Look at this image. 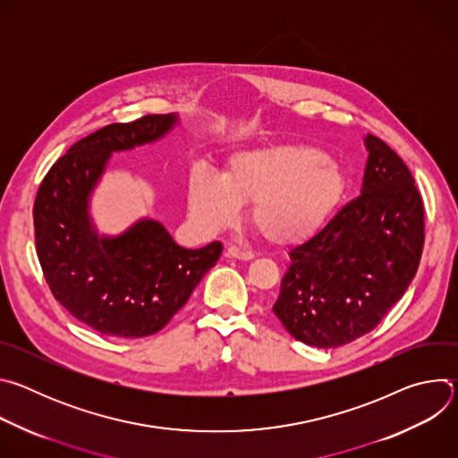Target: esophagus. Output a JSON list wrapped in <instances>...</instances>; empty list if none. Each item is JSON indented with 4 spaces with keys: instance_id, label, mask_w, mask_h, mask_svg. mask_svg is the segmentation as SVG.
<instances>
[{
    "instance_id": "1",
    "label": "esophagus",
    "mask_w": 458,
    "mask_h": 458,
    "mask_svg": "<svg viewBox=\"0 0 458 458\" xmlns=\"http://www.w3.org/2000/svg\"><path fill=\"white\" fill-rule=\"evenodd\" d=\"M226 255L228 257H233V259H239V260H250L253 259V253L248 251V250H241L237 246H228L226 248Z\"/></svg>"
}]
</instances>
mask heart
Returning a JSON list of instances; mask_svg holds the SVG:
<instances>
[{
    "label": "heart",
    "instance_id": "heart-1",
    "mask_svg": "<svg viewBox=\"0 0 458 458\" xmlns=\"http://www.w3.org/2000/svg\"><path fill=\"white\" fill-rule=\"evenodd\" d=\"M348 190L343 166L306 145H274L232 156L223 177L198 168L188 184L190 217L216 232L232 226L239 205L250 203V223L274 244L315 235L341 207Z\"/></svg>",
    "mask_w": 458,
    "mask_h": 458
}]
</instances>
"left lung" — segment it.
<instances>
[{"mask_svg": "<svg viewBox=\"0 0 458 458\" xmlns=\"http://www.w3.org/2000/svg\"><path fill=\"white\" fill-rule=\"evenodd\" d=\"M359 198L290 251L274 313L297 341L348 344L384 318L411 284L424 246V205L406 163L368 134Z\"/></svg>", "mask_w": 458, "mask_h": 458, "instance_id": "1", "label": "left lung"}]
</instances>
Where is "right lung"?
Here are the masks:
<instances>
[{
    "label": "right lung",
    "mask_w": 458,
    "mask_h": 458,
    "mask_svg": "<svg viewBox=\"0 0 458 458\" xmlns=\"http://www.w3.org/2000/svg\"><path fill=\"white\" fill-rule=\"evenodd\" d=\"M177 121L154 114L103 126L72 145L39 184L34 232L43 276L55 301L103 335L138 339L163 330L223 251L217 241L186 250L154 219L117 237H99L90 221V193L112 152L154 143Z\"/></svg>",
    "instance_id": "add662e5"
}]
</instances>
